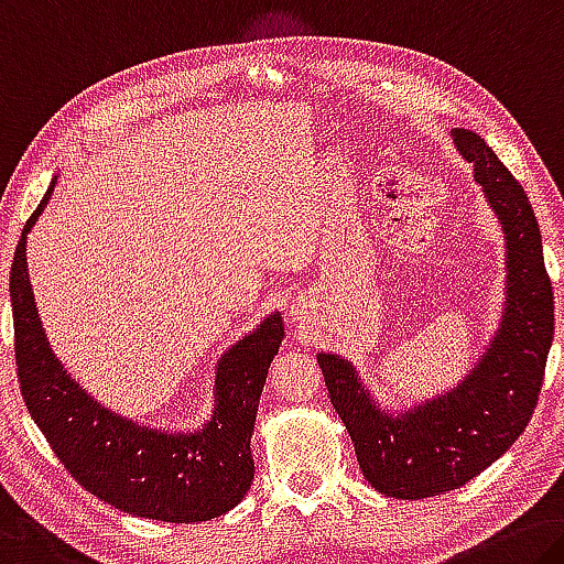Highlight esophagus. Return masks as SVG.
I'll list each match as a JSON object with an SVG mask.
<instances>
[{
  "instance_id": "obj_1",
  "label": "esophagus",
  "mask_w": 564,
  "mask_h": 564,
  "mask_svg": "<svg viewBox=\"0 0 564 564\" xmlns=\"http://www.w3.org/2000/svg\"><path fill=\"white\" fill-rule=\"evenodd\" d=\"M293 316H296V311H293Z\"/></svg>"
}]
</instances>
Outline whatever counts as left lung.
Masks as SVG:
<instances>
[{
	"instance_id": "obj_1",
	"label": "left lung",
	"mask_w": 564,
	"mask_h": 564,
	"mask_svg": "<svg viewBox=\"0 0 564 564\" xmlns=\"http://www.w3.org/2000/svg\"><path fill=\"white\" fill-rule=\"evenodd\" d=\"M452 142L475 163V181L505 236L502 316L477 364L442 394L394 409L371 394L344 356L316 354L364 477L397 499L444 495L502 457L538 406L555 328V301L530 198L477 132L454 128Z\"/></svg>"
}]
</instances>
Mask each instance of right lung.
<instances>
[{"mask_svg":"<svg viewBox=\"0 0 564 564\" xmlns=\"http://www.w3.org/2000/svg\"><path fill=\"white\" fill-rule=\"evenodd\" d=\"M59 175L26 220L17 246L9 296L14 314L17 377L24 404L69 475L97 499L160 522H208L234 509L253 485L250 457L258 401L285 336L281 311L220 354L213 411L198 429L132 422L100 404L65 369L34 303L26 236L47 208Z\"/></svg>","mask_w":564,"mask_h":564,"instance_id":"right-lung-1","label":"right lung"}]
</instances>
